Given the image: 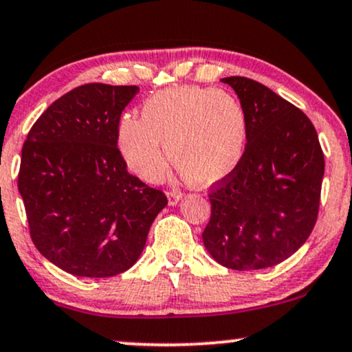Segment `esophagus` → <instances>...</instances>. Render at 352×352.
I'll use <instances>...</instances> for the list:
<instances>
[{
  "label": "esophagus",
  "mask_w": 352,
  "mask_h": 352,
  "mask_svg": "<svg viewBox=\"0 0 352 352\" xmlns=\"http://www.w3.org/2000/svg\"><path fill=\"white\" fill-rule=\"evenodd\" d=\"M181 199H183V192H181V190H177V189H171L168 192V201H169V206H176L177 202L181 201Z\"/></svg>",
  "instance_id": "34e87169"
}]
</instances>
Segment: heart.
<instances>
[{
	"instance_id": "obj_1",
	"label": "heart",
	"mask_w": 352,
	"mask_h": 352,
	"mask_svg": "<svg viewBox=\"0 0 352 352\" xmlns=\"http://www.w3.org/2000/svg\"><path fill=\"white\" fill-rule=\"evenodd\" d=\"M248 143V119L230 93L197 86L163 89L143 102L142 119L122 117L117 145L132 173L156 183L168 155L190 184L207 188L236 171Z\"/></svg>"
}]
</instances>
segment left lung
I'll use <instances>...</instances> for the list:
<instances>
[{
    "label": "left lung",
    "mask_w": 352,
    "mask_h": 352,
    "mask_svg": "<svg viewBox=\"0 0 352 352\" xmlns=\"http://www.w3.org/2000/svg\"><path fill=\"white\" fill-rule=\"evenodd\" d=\"M248 119L236 171L209 194L204 246L235 271L272 267L310 236L318 217L324 158L314 124L274 91L245 76L223 78Z\"/></svg>",
    "instance_id": "8db88e82"
}]
</instances>
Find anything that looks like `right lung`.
<instances>
[{
  "instance_id": "add662e5",
  "label": "right lung",
  "mask_w": 352,
  "mask_h": 352,
  "mask_svg": "<svg viewBox=\"0 0 352 352\" xmlns=\"http://www.w3.org/2000/svg\"><path fill=\"white\" fill-rule=\"evenodd\" d=\"M137 93V86H78L47 107L24 142L17 188L30 238L73 276L132 267L168 204L130 175L117 148L120 114Z\"/></svg>"
}]
</instances>
